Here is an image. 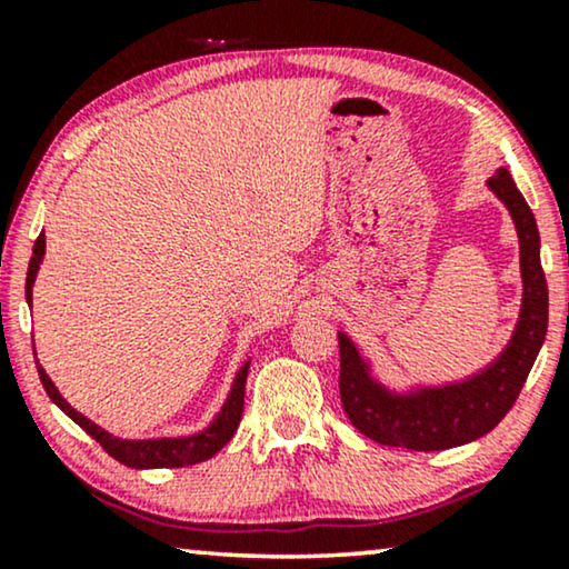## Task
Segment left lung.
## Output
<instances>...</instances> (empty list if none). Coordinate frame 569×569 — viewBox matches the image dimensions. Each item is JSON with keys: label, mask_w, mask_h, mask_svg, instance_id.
Segmentation results:
<instances>
[{"label": "left lung", "mask_w": 569, "mask_h": 569, "mask_svg": "<svg viewBox=\"0 0 569 569\" xmlns=\"http://www.w3.org/2000/svg\"><path fill=\"white\" fill-rule=\"evenodd\" d=\"M489 189L505 201L520 240L523 306L510 345L497 360L463 383L391 393L370 376L347 333L339 331V393L349 422L380 446L446 450L495 430L516 403L536 355L547 337L549 290L539 256V228L531 207L505 168L489 178Z\"/></svg>", "instance_id": "left-lung-1"}]
</instances>
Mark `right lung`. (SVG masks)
<instances>
[{
	"label": "right lung",
	"instance_id": "1",
	"mask_svg": "<svg viewBox=\"0 0 569 569\" xmlns=\"http://www.w3.org/2000/svg\"><path fill=\"white\" fill-rule=\"evenodd\" d=\"M46 253V236L41 232L33 246V256H30L28 263V277H26V300L28 306L33 302V282L38 274V267H41V259ZM248 365L238 370L236 383L230 388L228 401L220 415L214 417V422L197 435H189V438H158V440H121L113 438L111 432L100 430L96 422H90L88 417H82L80 411L69 407L64 396L57 391V386L51 383V378L46 376V370L38 365V376H41V383L49 393V399L57 403V407L64 411L69 419H74L77 425L82 427L84 432L90 435L92 440L100 442V448L106 450L108 456L116 458V461L123 466H131V469H178V466H191L199 461H207L212 458L222 446H228V440L236 435L240 417H243V399H246V378H248Z\"/></svg>",
	"mask_w": 569,
	"mask_h": 569
}]
</instances>
